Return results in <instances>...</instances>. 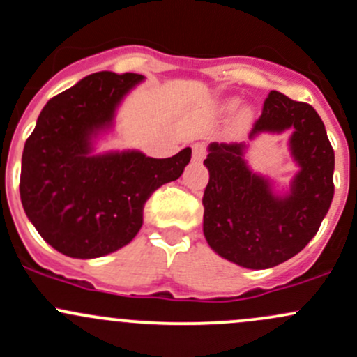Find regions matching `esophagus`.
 <instances>
[{
  "label": "esophagus",
  "mask_w": 357,
  "mask_h": 357,
  "mask_svg": "<svg viewBox=\"0 0 357 357\" xmlns=\"http://www.w3.org/2000/svg\"><path fill=\"white\" fill-rule=\"evenodd\" d=\"M205 153H207V149H205L204 143H195V145H193V160H204Z\"/></svg>",
  "instance_id": "esophagus-1"
}]
</instances>
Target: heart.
Here are the masks:
<instances>
[{"label":"heart","instance_id":"b5f03b06","mask_svg":"<svg viewBox=\"0 0 357 357\" xmlns=\"http://www.w3.org/2000/svg\"><path fill=\"white\" fill-rule=\"evenodd\" d=\"M235 107H236L235 100H231V102L226 103V110H233ZM250 122H252V110L250 109H242L238 112V115H236L235 128L238 129V131H245V129H248V126H250Z\"/></svg>","mask_w":357,"mask_h":357}]
</instances>
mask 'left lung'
<instances>
[{"label":"left lung","mask_w":357,"mask_h":357,"mask_svg":"<svg viewBox=\"0 0 357 357\" xmlns=\"http://www.w3.org/2000/svg\"><path fill=\"white\" fill-rule=\"evenodd\" d=\"M289 129L298 172L285 195H276L268 178L248 169L245 143L208 145L204 235L215 254L242 268L268 269L289 261L318 233L332 204L335 153L309 103L271 91L248 139Z\"/></svg>","instance_id":"8db88e82"}]
</instances>
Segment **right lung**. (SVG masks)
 <instances>
[{
    "label": "right lung",
    "mask_w": 357,
    "mask_h": 357,
    "mask_svg": "<svg viewBox=\"0 0 357 357\" xmlns=\"http://www.w3.org/2000/svg\"><path fill=\"white\" fill-rule=\"evenodd\" d=\"M142 74L96 72L53 96L25 142L20 200L45 242L68 257L93 259L128 245L157 188L174 181L192 149L169 158L138 150L93 155V138L114 124Z\"/></svg>",
    "instance_id": "add662e5"
}]
</instances>
